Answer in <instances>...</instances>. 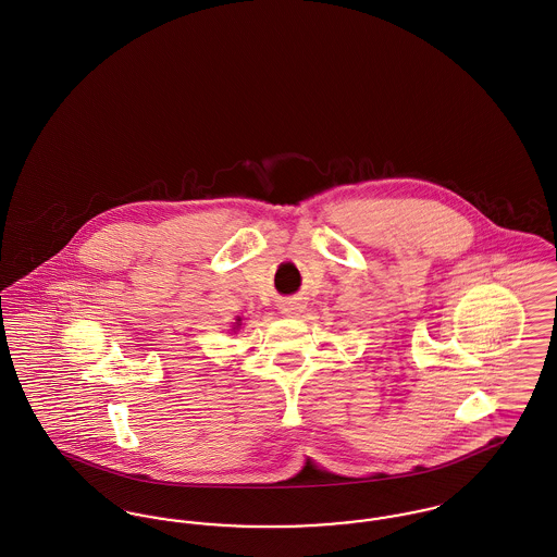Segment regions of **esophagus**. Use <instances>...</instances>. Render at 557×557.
I'll use <instances>...</instances> for the list:
<instances>
[{
  "label": "esophagus",
  "mask_w": 557,
  "mask_h": 557,
  "mask_svg": "<svg viewBox=\"0 0 557 557\" xmlns=\"http://www.w3.org/2000/svg\"><path fill=\"white\" fill-rule=\"evenodd\" d=\"M281 310L287 317H300L306 310V302H304V298H287L281 304Z\"/></svg>",
  "instance_id": "esophagus-1"
}]
</instances>
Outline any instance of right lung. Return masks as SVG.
I'll return each mask as SVG.
<instances>
[{"label": "right lung", "instance_id": "1", "mask_svg": "<svg viewBox=\"0 0 557 557\" xmlns=\"http://www.w3.org/2000/svg\"><path fill=\"white\" fill-rule=\"evenodd\" d=\"M238 321H240V319H238Z\"/></svg>", "mask_w": 557, "mask_h": 557}]
</instances>
